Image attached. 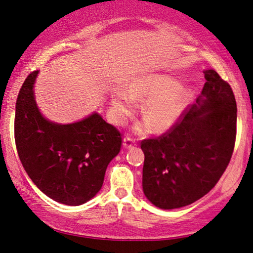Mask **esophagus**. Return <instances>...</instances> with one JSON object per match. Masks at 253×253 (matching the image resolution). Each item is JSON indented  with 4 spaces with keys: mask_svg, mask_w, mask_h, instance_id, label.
<instances>
[{
    "mask_svg": "<svg viewBox=\"0 0 253 253\" xmlns=\"http://www.w3.org/2000/svg\"><path fill=\"white\" fill-rule=\"evenodd\" d=\"M135 145H137V141H135V139L129 137V135H126V137L123 139V147H124V148H131V147H134Z\"/></svg>",
    "mask_w": 253,
    "mask_h": 253,
    "instance_id": "obj_1",
    "label": "esophagus"
}]
</instances>
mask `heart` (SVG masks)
I'll list each match as a JSON object with an SVG mask.
<instances>
[{"mask_svg":"<svg viewBox=\"0 0 253 253\" xmlns=\"http://www.w3.org/2000/svg\"><path fill=\"white\" fill-rule=\"evenodd\" d=\"M137 99H146L141 114L154 131L169 129L180 118L191 99L189 89L178 87L177 81L166 77H148L138 79L132 84L130 91L121 89L114 92L112 99V118L121 124L137 108ZM146 126H138L139 131L146 130Z\"/></svg>","mask_w":253,"mask_h":253,"instance_id":"b5f03b06","label":"heart"}]
</instances>
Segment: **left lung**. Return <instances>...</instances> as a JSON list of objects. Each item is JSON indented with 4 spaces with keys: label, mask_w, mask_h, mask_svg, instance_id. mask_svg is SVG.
Instances as JSON below:
<instances>
[{
    "label": "left lung",
    "mask_w": 253,
    "mask_h": 253,
    "mask_svg": "<svg viewBox=\"0 0 253 253\" xmlns=\"http://www.w3.org/2000/svg\"><path fill=\"white\" fill-rule=\"evenodd\" d=\"M204 73L206 84L197 105L185 108L165 133L141 141L143 193L162 209L184 207L206 196L234 150V94L215 70Z\"/></svg>",
    "instance_id": "1"
}]
</instances>
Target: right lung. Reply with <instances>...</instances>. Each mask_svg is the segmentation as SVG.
<instances>
[{"mask_svg":"<svg viewBox=\"0 0 253 253\" xmlns=\"http://www.w3.org/2000/svg\"><path fill=\"white\" fill-rule=\"evenodd\" d=\"M37 73L26 78L15 104L18 156L35 185L50 199L83 205L102 188L107 165L121 150L122 133L97 113L64 126L45 120L34 98Z\"/></svg>","mask_w":253,"mask_h":253,"instance_id":"1","label":"right lung"}]
</instances>
